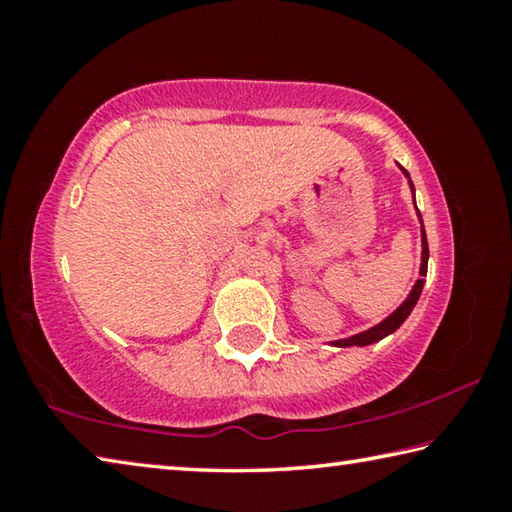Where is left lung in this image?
Here are the masks:
<instances>
[{"instance_id":"8db88e82","label":"left lung","mask_w":512,"mask_h":512,"mask_svg":"<svg viewBox=\"0 0 512 512\" xmlns=\"http://www.w3.org/2000/svg\"><path fill=\"white\" fill-rule=\"evenodd\" d=\"M406 176H409V173H406ZM411 187H413V183H411ZM427 262H429V246H427V237H424V228H422V268H420V275L422 277L427 275ZM422 277H420L418 282H415V287L409 293V298H406L402 305L397 307V311H393V314L384 320V323H379L377 327L368 329V332H361L357 336H352V339L334 341V345H339V348H350V345H370V343H375L379 339H384V336H388L391 332H395V329L404 323L406 316L411 314V309L415 307V302H418V298H420L422 287H424Z\"/></svg>"}]
</instances>
